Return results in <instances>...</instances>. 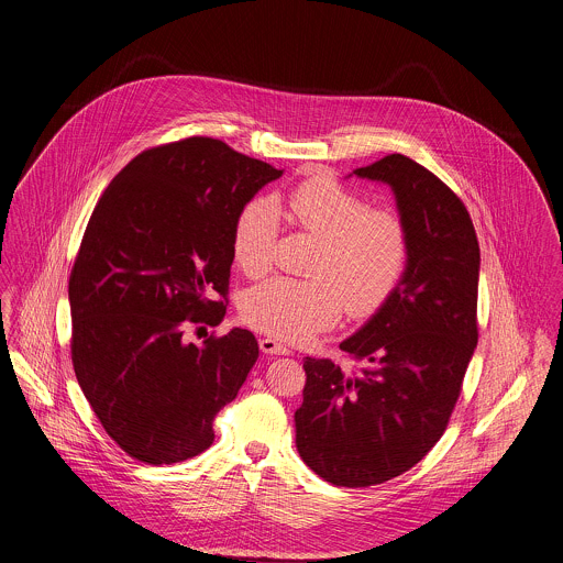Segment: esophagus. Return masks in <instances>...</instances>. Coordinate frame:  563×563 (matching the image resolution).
<instances>
[{"label":"esophagus","instance_id":"obj_1","mask_svg":"<svg viewBox=\"0 0 563 563\" xmlns=\"http://www.w3.org/2000/svg\"><path fill=\"white\" fill-rule=\"evenodd\" d=\"M258 347H261V352H265L269 356H289L291 354V350L287 345H283L280 341H276L272 336L258 339Z\"/></svg>","mask_w":563,"mask_h":563}]
</instances>
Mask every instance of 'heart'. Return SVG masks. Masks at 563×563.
Listing matches in <instances>:
<instances>
[{
    "label": "heart",
    "mask_w": 563,
    "mask_h": 563,
    "mask_svg": "<svg viewBox=\"0 0 563 563\" xmlns=\"http://www.w3.org/2000/svg\"><path fill=\"white\" fill-rule=\"evenodd\" d=\"M294 227L317 240L309 278H269L246 291L242 314L256 330L283 341H302L332 325L341 309L369 317L395 294L410 261V231L393 207L367 198L328 175L291 189L283 205ZM278 213L265 198L238 216L233 256L249 278L274 265Z\"/></svg>",
    "instance_id": "obj_1"
}]
</instances>
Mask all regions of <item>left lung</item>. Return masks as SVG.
I'll list each match as a JSON object with an SVG mask.
<instances>
[{"instance_id": "left-lung-1", "label": "left lung", "mask_w": 563, "mask_h": 563, "mask_svg": "<svg viewBox=\"0 0 563 563\" xmlns=\"http://www.w3.org/2000/svg\"><path fill=\"white\" fill-rule=\"evenodd\" d=\"M354 175L395 191L410 261L386 305L339 345L363 367L307 356L296 444L321 479L367 488L421 462L449 426L479 336V244L457 194L410 157Z\"/></svg>"}]
</instances>
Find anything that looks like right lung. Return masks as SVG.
<instances>
[{
    "label": "right lung",
    "instance_id": "obj_1",
    "mask_svg": "<svg viewBox=\"0 0 563 563\" xmlns=\"http://www.w3.org/2000/svg\"><path fill=\"white\" fill-rule=\"evenodd\" d=\"M280 175L191 135L142 151L101 194L68 278L70 361L126 455L175 464L213 442L258 345L242 328L202 345L186 332L224 319L238 216Z\"/></svg>",
    "mask_w": 563,
    "mask_h": 563
}]
</instances>
